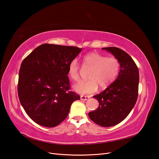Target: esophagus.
<instances>
[{"label":"esophagus","mask_w":159,"mask_h":159,"mask_svg":"<svg viewBox=\"0 0 159 159\" xmlns=\"http://www.w3.org/2000/svg\"><path fill=\"white\" fill-rule=\"evenodd\" d=\"M89 98V96H84V95H81L80 96V99L81 100L86 101V100H88Z\"/></svg>","instance_id":"34e87169"}]
</instances>
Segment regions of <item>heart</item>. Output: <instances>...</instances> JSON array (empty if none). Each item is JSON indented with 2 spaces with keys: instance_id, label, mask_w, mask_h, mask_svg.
Masks as SVG:
<instances>
[{
  "instance_id": "obj_1",
  "label": "heart",
  "mask_w": 159,
  "mask_h": 159,
  "mask_svg": "<svg viewBox=\"0 0 159 159\" xmlns=\"http://www.w3.org/2000/svg\"><path fill=\"white\" fill-rule=\"evenodd\" d=\"M82 67L90 70L88 77L89 80L74 85V89L79 93L88 94L95 92L98 86L103 89L111 85L119 74L121 64L117 57L91 52L84 56ZM80 69L81 66L76 59L70 62L68 74L73 81H80Z\"/></svg>"
}]
</instances>
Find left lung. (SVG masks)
Listing matches in <instances>:
<instances>
[{"label":"left lung","mask_w":159,"mask_h":159,"mask_svg":"<svg viewBox=\"0 0 159 159\" xmlns=\"http://www.w3.org/2000/svg\"><path fill=\"white\" fill-rule=\"evenodd\" d=\"M119 60L121 68L117 79L107 88L93 98L99 103L89 117L99 125L108 127L125 119L136 103L139 74L136 64L127 52L116 47L103 48Z\"/></svg>","instance_id":"1"}]
</instances>
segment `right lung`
<instances>
[{"instance_id": "right-lung-1", "label": "right lung", "mask_w": 159, "mask_h": 159, "mask_svg": "<svg viewBox=\"0 0 159 159\" xmlns=\"http://www.w3.org/2000/svg\"><path fill=\"white\" fill-rule=\"evenodd\" d=\"M81 48L43 44L22 61L18 94L31 119L40 125L54 127L68 115L71 103L80 96L70 90V62Z\"/></svg>"}]
</instances>
